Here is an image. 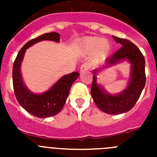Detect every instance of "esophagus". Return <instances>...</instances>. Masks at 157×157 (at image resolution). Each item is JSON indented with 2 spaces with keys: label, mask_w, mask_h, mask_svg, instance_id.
Listing matches in <instances>:
<instances>
[{
  "label": "esophagus",
  "mask_w": 157,
  "mask_h": 157,
  "mask_svg": "<svg viewBox=\"0 0 157 157\" xmlns=\"http://www.w3.org/2000/svg\"><path fill=\"white\" fill-rule=\"evenodd\" d=\"M90 63H84V64L82 65L81 67H80V72H81V73H83V72L87 71L90 69Z\"/></svg>",
  "instance_id": "34e87169"
}]
</instances>
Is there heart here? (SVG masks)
<instances>
[{
    "instance_id": "heart-1",
    "label": "heart",
    "mask_w": 157,
    "mask_h": 157,
    "mask_svg": "<svg viewBox=\"0 0 157 157\" xmlns=\"http://www.w3.org/2000/svg\"><path fill=\"white\" fill-rule=\"evenodd\" d=\"M78 48L84 54L93 53L96 61H102L109 56L112 45L109 40L96 36L84 37L78 41Z\"/></svg>"
}]
</instances>
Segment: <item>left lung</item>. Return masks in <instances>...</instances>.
<instances>
[{
	"label": "left lung",
	"instance_id": "left-lung-1",
	"mask_svg": "<svg viewBox=\"0 0 157 157\" xmlns=\"http://www.w3.org/2000/svg\"><path fill=\"white\" fill-rule=\"evenodd\" d=\"M112 37L116 42L120 43L122 47L106 59L103 68L109 67L127 59L131 64L128 86L117 95L107 93L105 89L97 83L96 75L100 69H95L94 71L95 75H94L91 86V95L94 103L102 112L108 114L117 115L130 111L139 98L145 85V62L141 51L131 41L116 36H112Z\"/></svg>",
	"mask_w": 157,
	"mask_h": 157
}]
</instances>
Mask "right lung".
<instances>
[{
	"label": "right lung",
	"instance_id": "right-lung-1",
	"mask_svg": "<svg viewBox=\"0 0 157 157\" xmlns=\"http://www.w3.org/2000/svg\"><path fill=\"white\" fill-rule=\"evenodd\" d=\"M60 37L56 32L46 33L31 39L19 50L12 67L14 93L19 105L30 114L38 118H46L59 113L68 97L72 84L79 76L77 71L63 76L46 92L36 94L30 92L26 87L22 78L20 67L26 49L44 40L59 42Z\"/></svg>",
	"mask_w": 157,
	"mask_h": 157
}]
</instances>
